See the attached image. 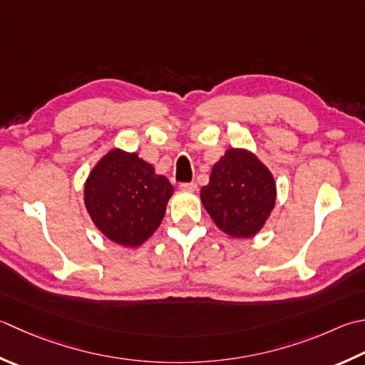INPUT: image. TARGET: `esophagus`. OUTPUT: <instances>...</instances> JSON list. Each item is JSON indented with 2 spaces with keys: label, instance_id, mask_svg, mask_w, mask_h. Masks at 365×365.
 <instances>
[{
  "label": "esophagus",
  "instance_id": "obj_1",
  "mask_svg": "<svg viewBox=\"0 0 365 365\" xmlns=\"http://www.w3.org/2000/svg\"><path fill=\"white\" fill-rule=\"evenodd\" d=\"M197 185L196 182H188V183H180V190L183 191H196Z\"/></svg>",
  "mask_w": 365,
  "mask_h": 365
}]
</instances>
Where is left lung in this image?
<instances>
[{"mask_svg":"<svg viewBox=\"0 0 365 365\" xmlns=\"http://www.w3.org/2000/svg\"><path fill=\"white\" fill-rule=\"evenodd\" d=\"M201 201L221 231L252 237L275 205L274 177L253 153L231 148L213 164Z\"/></svg>","mask_w":365,"mask_h":365,"instance_id":"obj_1","label":"left lung"}]
</instances>
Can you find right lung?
<instances>
[{
    "label": "right lung",
    "instance_id": "add662e5",
    "mask_svg": "<svg viewBox=\"0 0 365 365\" xmlns=\"http://www.w3.org/2000/svg\"><path fill=\"white\" fill-rule=\"evenodd\" d=\"M173 185L135 153L112 150L85 183V207L107 239L139 247L161 223Z\"/></svg>",
    "mask_w": 365,
    "mask_h": 365
}]
</instances>
